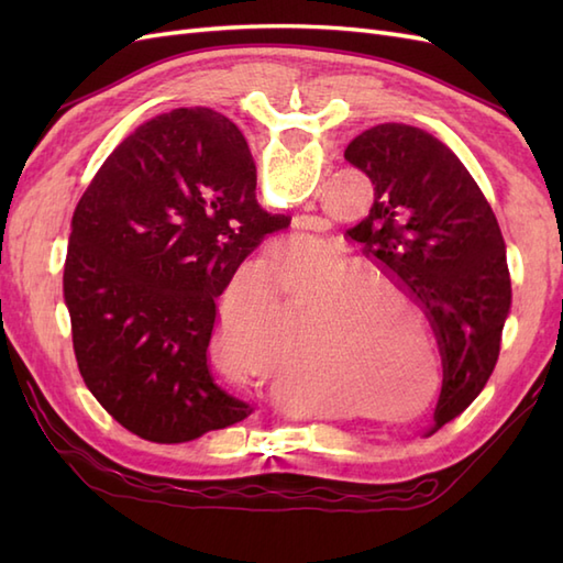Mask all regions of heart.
Masks as SVG:
<instances>
[{"label":"heart","instance_id":"heart-1","mask_svg":"<svg viewBox=\"0 0 563 563\" xmlns=\"http://www.w3.org/2000/svg\"><path fill=\"white\" fill-rule=\"evenodd\" d=\"M273 278L280 302L297 305V329L309 327L314 365L345 389L385 385L416 343L423 355H433L413 292L385 268L285 246L273 263ZM273 324V309L258 302L222 317L218 339L234 373L254 369L249 353L268 343Z\"/></svg>","mask_w":563,"mask_h":563}]
</instances>
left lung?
Segmentation results:
<instances>
[{
    "label": "left lung",
    "instance_id": "left-lung-1",
    "mask_svg": "<svg viewBox=\"0 0 563 563\" xmlns=\"http://www.w3.org/2000/svg\"><path fill=\"white\" fill-rule=\"evenodd\" d=\"M345 162L375 186L351 234L426 309L442 353L435 423L470 406L498 363L512 290L506 242L472 174L421 128L382 123L345 147Z\"/></svg>",
    "mask_w": 563,
    "mask_h": 563
}]
</instances>
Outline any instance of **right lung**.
<instances>
[{"instance_id": "right-lung-1", "label": "right lung", "mask_w": 563, "mask_h": 563, "mask_svg": "<svg viewBox=\"0 0 563 563\" xmlns=\"http://www.w3.org/2000/svg\"><path fill=\"white\" fill-rule=\"evenodd\" d=\"M288 224L258 208L246 140L210 109L152 118L101 164L63 295L84 385L130 433L174 445L251 413L214 385L208 345L232 275Z\"/></svg>"}]
</instances>
